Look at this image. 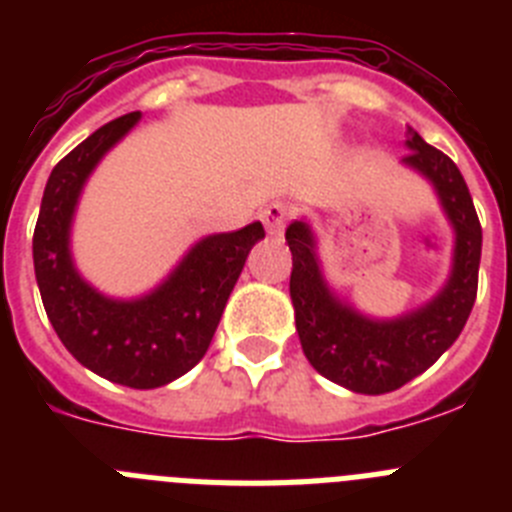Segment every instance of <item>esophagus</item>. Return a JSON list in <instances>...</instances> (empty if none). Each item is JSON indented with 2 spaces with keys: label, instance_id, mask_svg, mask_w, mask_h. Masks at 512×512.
<instances>
[{
  "label": "esophagus",
  "instance_id": "esophagus-1",
  "mask_svg": "<svg viewBox=\"0 0 512 512\" xmlns=\"http://www.w3.org/2000/svg\"><path fill=\"white\" fill-rule=\"evenodd\" d=\"M287 217H289V207L284 202H271V205L264 207L261 212V223L266 225L271 235H279L284 228H287Z\"/></svg>",
  "mask_w": 512,
  "mask_h": 512
}]
</instances>
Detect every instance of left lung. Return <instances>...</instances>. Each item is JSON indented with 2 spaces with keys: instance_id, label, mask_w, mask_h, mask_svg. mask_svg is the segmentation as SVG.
Returning <instances> with one entry per match:
<instances>
[{
  "instance_id": "1",
  "label": "left lung",
  "mask_w": 512,
  "mask_h": 512,
  "mask_svg": "<svg viewBox=\"0 0 512 512\" xmlns=\"http://www.w3.org/2000/svg\"><path fill=\"white\" fill-rule=\"evenodd\" d=\"M405 143L410 153L402 164L433 184L456 235L449 282L431 302L392 320L366 318L328 287L310 225L295 220L284 235L292 251L289 295L302 351L315 372L361 395L400 390L436 364L459 338L477 300L482 225L467 182L454 161L428 146L413 128Z\"/></svg>"
}]
</instances>
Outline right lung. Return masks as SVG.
<instances>
[{
	"label": "right lung",
	"mask_w": 512,
	"mask_h": 512,
	"mask_svg": "<svg viewBox=\"0 0 512 512\" xmlns=\"http://www.w3.org/2000/svg\"><path fill=\"white\" fill-rule=\"evenodd\" d=\"M140 112L107 122L48 176L33 235L35 279L53 330L79 364L110 382L153 390L187 374L210 348L243 264L264 225L207 235L153 292L112 300L81 279L71 223L81 189L104 153L138 125Z\"/></svg>",
	"instance_id": "right-lung-1"
}]
</instances>
